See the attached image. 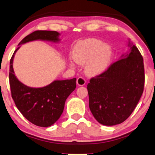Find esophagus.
<instances>
[{"label": "esophagus", "instance_id": "1", "mask_svg": "<svg viewBox=\"0 0 155 155\" xmlns=\"http://www.w3.org/2000/svg\"><path fill=\"white\" fill-rule=\"evenodd\" d=\"M76 82H77L78 85H79V86H83V85H85L86 81H85V78H82V77H80V78H78L77 81H76Z\"/></svg>", "mask_w": 155, "mask_h": 155}]
</instances>
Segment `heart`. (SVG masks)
Returning <instances> with one entry per match:
<instances>
[{"mask_svg": "<svg viewBox=\"0 0 155 155\" xmlns=\"http://www.w3.org/2000/svg\"><path fill=\"white\" fill-rule=\"evenodd\" d=\"M113 56L111 46L97 38H90L78 41L72 51L75 63L85 65L87 75H97L109 67Z\"/></svg>", "mask_w": 155, "mask_h": 155, "instance_id": "b5f03b06", "label": "heart"}]
</instances>
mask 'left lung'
<instances>
[{
  "label": "left lung",
  "instance_id": "obj_1",
  "mask_svg": "<svg viewBox=\"0 0 155 155\" xmlns=\"http://www.w3.org/2000/svg\"><path fill=\"white\" fill-rule=\"evenodd\" d=\"M127 45L128 52L87 85L90 110L103 125H116L127 119L143 92V58L130 41Z\"/></svg>",
  "mask_w": 155,
  "mask_h": 155
}]
</instances>
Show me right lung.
<instances>
[{
	"label": "right lung",
	"mask_w": 155,
	"mask_h": 155,
	"mask_svg": "<svg viewBox=\"0 0 155 155\" xmlns=\"http://www.w3.org/2000/svg\"><path fill=\"white\" fill-rule=\"evenodd\" d=\"M60 35L57 31L33 32L20 42L10 61V86L16 107L31 123L43 127L53 125L61 116L66 99L76 87V78L55 80L43 87H28L19 81L15 75L13 68V58L21 45L33 41L58 43Z\"/></svg>",
	"instance_id": "1"
}]
</instances>
